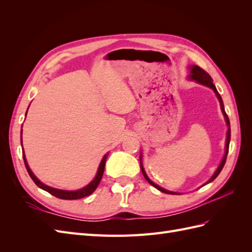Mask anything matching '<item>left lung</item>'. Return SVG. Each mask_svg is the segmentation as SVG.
<instances>
[{"label": "left lung", "mask_w": 252, "mask_h": 252, "mask_svg": "<svg viewBox=\"0 0 252 252\" xmlns=\"http://www.w3.org/2000/svg\"><path fill=\"white\" fill-rule=\"evenodd\" d=\"M188 68H189L188 80H190V81H195L196 83L202 84V85H204V86H207V87L211 88V89L213 90V93L216 94V95H217V97H218V100H219V102H220V110H222V113H223L225 122H226V125H227V136H226V144H225V154H224V157H223V158H222V161H220V163L219 167L217 168V170L215 171V173L212 174V177H211L207 182H206L205 184L202 185V186H205V185H207L208 183L212 182L213 180H215V179L218 177V175L220 174V172L222 171L223 167H224V165H225L226 158H227V155H228V150H229V143H230V133H231V132H230V122H229V119H228V116H227L226 112H225V108H224V104H223L222 96H220V94L218 93L217 87L215 86V84L212 83V79H211L210 75H209L207 72H206L205 70H203L201 67L196 66V65H190V66H188ZM140 164H141V170H142V173H143V175H144V178L146 179V181L149 183L150 185H152L155 188H157L158 190H159V191H162V192L167 193V194H182L181 192L169 191V190H167V189H165V188H163V187H161V186L157 185L156 183H154V182H152V181L148 178V175H147L146 171H145L144 167H143V163H142V154L140 155ZM202 186H201V187H202Z\"/></svg>", "instance_id": "left-lung-1"}]
</instances>
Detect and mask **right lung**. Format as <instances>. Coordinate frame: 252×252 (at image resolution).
Here are the masks:
<instances>
[{
	"label": "right lung",
	"instance_id": "1",
	"mask_svg": "<svg viewBox=\"0 0 252 252\" xmlns=\"http://www.w3.org/2000/svg\"><path fill=\"white\" fill-rule=\"evenodd\" d=\"M27 111H28V109H27ZM27 111H26V114H27ZM25 118H26V116H25ZM21 145H22V130H21ZM22 150H23V158H24L26 169H27V171L30 175V178H32V181L35 183V185L37 187H40L41 189L45 190V191H47L50 194L55 195V196L59 197V199H62V200H78V199H82V197L88 196V195L93 193L94 190L96 189L97 185L100 184L101 179H102L103 173H104V169H105L106 159H107V157H108V152H107V154H106L102 158V161L100 163V166H98L94 179L91 181L88 185H86L85 187H83L81 189H78V190H63V189H58V188L50 187L46 184H44V183H42L39 179H37L34 175V173L32 171V169H30V167L27 163V159H26V157H25V154H24V149H22Z\"/></svg>",
	"mask_w": 252,
	"mask_h": 252
}]
</instances>
